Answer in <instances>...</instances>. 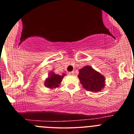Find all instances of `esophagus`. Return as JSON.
I'll use <instances>...</instances> for the list:
<instances>
[{
  "label": "esophagus",
  "mask_w": 134,
  "mask_h": 134,
  "mask_svg": "<svg viewBox=\"0 0 134 134\" xmlns=\"http://www.w3.org/2000/svg\"><path fill=\"white\" fill-rule=\"evenodd\" d=\"M68 74H69V75L72 76V75H74V72H73V71H72V72H70L68 73Z\"/></svg>",
  "instance_id": "1"
}]
</instances>
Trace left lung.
I'll return each instance as SVG.
<instances>
[{
  "instance_id": "left-lung-1",
  "label": "left lung",
  "mask_w": 134,
  "mask_h": 134,
  "mask_svg": "<svg viewBox=\"0 0 134 134\" xmlns=\"http://www.w3.org/2000/svg\"><path fill=\"white\" fill-rule=\"evenodd\" d=\"M79 78L84 88L88 91H100L105 86V78L91 66H86L79 70Z\"/></svg>"
}]
</instances>
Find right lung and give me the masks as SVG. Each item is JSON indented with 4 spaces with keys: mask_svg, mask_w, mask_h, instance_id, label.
<instances>
[{
    "mask_svg": "<svg viewBox=\"0 0 134 134\" xmlns=\"http://www.w3.org/2000/svg\"><path fill=\"white\" fill-rule=\"evenodd\" d=\"M64 76L65 74L60 76L55 74V73H51L49 74L48 79H46V82H45V86L50 88L58 87Z\"/></svg>",
    "mask_w": 134,
    "mask_h": 134,
    "instance_id": "add662e5",
    "label": "right lung"
}]
</instances>
